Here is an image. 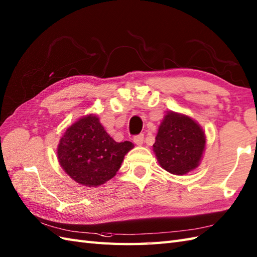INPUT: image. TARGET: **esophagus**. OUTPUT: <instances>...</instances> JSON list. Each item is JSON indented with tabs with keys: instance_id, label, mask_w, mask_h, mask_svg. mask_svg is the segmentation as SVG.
Here are the masks:
<instances>
[{
	"instance_id": "esophagus-1",
	"label": "esophagus",
	"mask_w": 257,
	"mask_h": 257,
	"mask_svg": "<svg viewBox=\"0 0 257 257\" xmlns=\"http://www.w3.org/2000/svg\"><path fill=\"white\" fill-rule=\"evenodd\" d=\"M143 139H145V136H143L142 134H140V135H137V136H135V137H134V142L136 143V145L141 146L142 143H143Z\"/></svg>"
}]
</instances>
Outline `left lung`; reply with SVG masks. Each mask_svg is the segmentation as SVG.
<instances>
[{"mask_svg":"<svg viewBox=\"0 0 257 257\" xmlns=\"http://www.w3.org/2000/svg\"><path fill=\"white\" fill-rule=\"evenodd\" d=\"M205 146L206 137L198 123L170 111L160 124L153 151L165 171L184 175L199 165Z\"/></svg>","mask_w":257,"mask_h":257,"instance_id":"left-lung-1","label":"left lung"}]
</instances>
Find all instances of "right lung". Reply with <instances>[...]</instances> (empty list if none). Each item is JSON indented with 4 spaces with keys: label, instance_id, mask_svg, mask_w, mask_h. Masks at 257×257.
<instances>
[{
    "label": "right lung",
    "instance_id": "add662e5",
    "mask_svg": "<svg viewBox=\"0 0 257 257\" xmlns=\"http://www.w3.org/2000/svg\"><path fill=\"white\" fill-rule=\"evenodd\" d=\"M133 148L130 141L116 142L97 116L87 115L65 131L58 147V159L76 183L96 187L115 176Z\"/></svg>",
    "mask_w": 257,
    "mask_h": 257
}]
</instances>
